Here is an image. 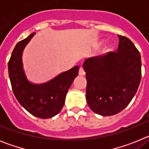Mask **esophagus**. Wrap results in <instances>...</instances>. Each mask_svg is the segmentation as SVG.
I'll list each match as a JSON object with an SVG mask.
<instances>
[{
	"label": "esophagus",
	"mask_w": 149,
	"mask_h": 149,
	"mask_svg": "<svg viewBox=\"0 0 149 149\" xmlns=\"http://www.w3.org/2000/svg\"><path fill=\"white\" fill-rule=\"evenodd\" d=\"M78 74H79V75H81V76H84V74H85V72H84V68H83L82 67H81L80 69H79Z\"/></svg>",
	"instance_id": "1"
}]
</instances>
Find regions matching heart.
<instances>
[{"label":"heart","instance_id":"heart-1","mask_svg":"<svg viewBox=\"0 0 149 149\" xmlns=\"http://www.w3.org/2000/svg\"><path fill=\"white\" fill-rule=\"evenodd\" d=\"M101 43H102V41H99V42H98V45H101ZM111 49H112V47H111V45H107L105 46L104 50L106 51H110Z\"/></svg>","mask_w":149,"mask_h":149}]
</instances>
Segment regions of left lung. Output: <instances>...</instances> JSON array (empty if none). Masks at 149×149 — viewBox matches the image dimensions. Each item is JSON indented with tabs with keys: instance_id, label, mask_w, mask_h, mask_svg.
Here are the masks:
<instances>
[{
	"instance_id": "1",
	"label": "left lung",
	"mask_w": 149,
	"mask_h": 149,
	"mask_svg": "<svg viewBox=\"0 0 149 149\" xmlns=\"http://www.w3.org/2000/svg\"><path fill=\"white\" fill-rule=\"evenodd\" d=\"M117 52L86 59V98L98 115L119 113L131 102L141 80V56L128 38L119 36Z\"/></svg>"
}]
</instances>
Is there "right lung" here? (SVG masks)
<instances>
[{"instance_id": "obj_1", "label": "right lung", "mask_w": 149, "mask_h": 149, "mask_svg": "<svg viewBox=\"0 0 149 149\" xmlns=\"http://www.w3.org/2000/svg\"><path fill=\"white\" fill-rule=\"evenodd\" d=\"M35 34L32 33L16 44L8 63L9 77L13 93L24 108L34 116L49 119L63 108L67 92L78 74L80 67L76 65L45 83L30 82L24 69L22 54Z\"/></svg>"}]
</instances>
